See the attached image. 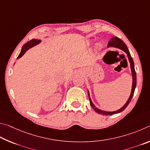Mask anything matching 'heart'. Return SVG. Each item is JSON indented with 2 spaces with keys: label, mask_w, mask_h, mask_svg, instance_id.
<instances>
[{
  "label": "heart",
  "mask_w": 150,
  "mask_h": 150,
  "mask_svg": "<svg viewBox=\"0 0 150 150\" xmlns=\"http://www.w3.org/2000/svg\"><path fill=\"white\" fill-rule=\"evenodd\" d=\"M99 47H101V45H99Z\"/></svg>",
  "instance_id": "b5f03b06"
}]
</instances>
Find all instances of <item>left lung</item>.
Segmentation results:
<instances>
[{
	"mask_svg": "<svg viewBox=\"0 0 150 150\" xmlns=\"http://www.w3.org/2000/svg\"><path fill=\"white\" fill-rule=\"evenodd\" d=\"M108 47H116V48H119L120 49L122 50L123 51H125L126 53L127 54V57L128 60H129L130 64V68H131V72H132V91H131V93L130 96L128 98V101H127V103H125V105L122 107H121L120 109L117 110V111H112V112H107V111H102L101 109H99L98 108L96 107V106L94 105L93 103L91 101V99L90 97V93H89L88 91V96H89V100H90V105L91 107H93L94 111H95L96 112H98V114H101L103 115H112L117 113H119V112H120L124 111V110L127 108V107L128 105V104L130 103V102L132 99L134 93V90L136 86V71L134 69V61L132 57H131L130 53L129 51H128V49L127 46L126 45V44L124 43V41L121 40L120 38H117V37H113L111 39V40L109 41L108 43Z\"/></svg>",
	"mask_w": 150,
	"mask_h": 150,
	"instance_id": "obj_1",
	"label": "left lung"
}]
</instances>
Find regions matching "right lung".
<instances>
[{
    "instance_id": "right-lung-1",
    "label": "right lung",
    "mask_w": 150,
    "mask_h": 150,
    "mask_svg": "<svg viewBox=\"0 0 150 150\" xmlns=\"http://www.w3.org/2000/svg\"><path fill=\"white\" fill-rule=\"evenodd\" d=\"M40 42H41L40 39H39V40H38V39H32V40H31L30 41L27 42V43H25L24 45H23V46L22 47V50H21L20 53L19 55H18V57L17 59H20L21 57H22L23 55L24 54L25 52L27 51L29 49H30L31 47H32L33 46L39 44V43H40Z\"/></svg>"
}]
</instances>
